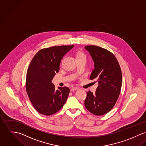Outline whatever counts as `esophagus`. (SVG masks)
I'll return each instance as SVG.
<instances>
[{"label": "esophagus", "mask_w": 146, "mask_h": 146, "mask_svg": "<svg viewBox=\"0 0 146 146\" xmlns=\"http://www.w3.org/2000/svg\"><path fill=\"white\" fill-rule=\"evenodd\" d=\"M78 90V88H77V87H72V88L70 89V91H76V90Z\"/></svg>", "instance_id": "1"}]
</instances>
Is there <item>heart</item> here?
<instances>
[{
  "instance_id": "obj_1",
  "label": "heart",
  "mask_w": 146,
  "mask_h": 146,
  "mask_svg": "<svg viewBox=\"0 0 146 146\" xmlns=\"http://www.w3.org/2000/svg\"><path fill=\"white\" fill-rule=\"evenodd\" d=\"M82 57H85L86 58V55L82 52H78L77 54V59L78 58H82Z\"/></svg>"
}]
</instances>
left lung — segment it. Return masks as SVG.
Instances as JSON below:
<instances>
[{
  "label": "left lung",
  "mask_w": 146,
  "mask_h": 146,
  "mask_svg": "<svg viewBox=\"0 0 146 146\" xmlns=\"http://www.w3.org/2000/svg\"><path fill=\"white\" fill-rule=\"evenodd\" d=\"M90 54L95 69L90 79L98 83L95 94L89 91L84 106L91 113L102 115L109 112L119 96L122 74L119 64L112 52L101 47L89 45L84 47Z\"/></svg>",
  "instance_id": "1"
}]
</instances>
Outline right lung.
<instances>
[{
  "instance_id": "right-lung-1",
  "label": "right lung",
  "mask_w": 146,
  "mask_h": 146,
  "mask_svg": "<svg viewBox=\"0 0 146 146\" xmlns=\"http://www.w3.org/2000/svg\"><path fill=\"white\" fill-rule=\"evenodd\" d=\"M74 47L57 46L41 49L33 58L27 69L26 89L36 110L44 115H51L62 109L66 101L69 88L55 89L51 83L59 70L61 60Z\"/></svg>"
}]
</instances>
